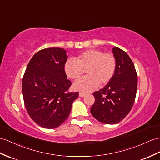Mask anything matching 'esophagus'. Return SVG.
Masks as SVG:
<instances>
[{"label": "esophagus", "mask_w": 160, "mask_h": 160, "mask_svg": "<svg viewBox=\"0 0 160 160\" xmlns=\"http://www.w3.org/2000/svg\"><path fill=\"white\" fill-rule=\"evenodd\" d=\"M79 95V96H80V97H84L85 95H86V93H84V92H80Z\"/></svg>", "instance_id": "esophagus-1"}]
</instances>
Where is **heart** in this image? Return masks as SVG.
Wrapping results in <instances>:
<instances>
[{
    "mask_svg": "<svg viewBox=\"0 0 160 160\" xmlns=\"http://www.w3.org/2000/svg\"><path fill=\"white\" fill-rule=\"evenodd\" d=\"M73 60H68L64 64L67 76L76 80L83 76L86 71L88 76L76 81L73 87L77 90L89 92L98 85H104L111 80L116 69L115 57L111 53L90 49L81 53Z\"/></svg>",
    "mask_w": 160,
    "mask_h": 160,
    "instance_id": "obj_1",
    "label": "heart"
}]
</instances>
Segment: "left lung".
I'll list each match as a JSON object with an SVG mask.
<instances>
[{"mask_svg":"<svg viewBox=\"0 0 160 160\" xmlns=\"http://www.w3.org/2000/svg\"><path fill=\"white\" fill-rule=\"evenodd\" d=\"M112 52L117 62L113 77L104 88L93 93L95 102L90 109L93 118L106 124H115L126 118L137 90V73L130 56L117 47Z\"/></svg>","mask_w":160,"mask_h":160,"instance_id":"8db88e82","label":"left lung"}]
</instances>
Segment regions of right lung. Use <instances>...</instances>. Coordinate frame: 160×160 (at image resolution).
<instances>
[{
  "label": "right lung",
  "mask_w": 160,
  "mask_h": 160,
  "mask_svg": "<svg viewBox=\"0 0 160 160\" xmlns=\"http://www.w3.org/2000/svg\"><path fill=\"white\" fill-rule=\"evenodd\" d=\"M68 59L63 48L38 51L31 58L22 79L23 98L30 118L48 129L60 126L68 118L79 92H69L64 64Z\"/></svg>",
  "instance_id": "1"
}]
</instances>
